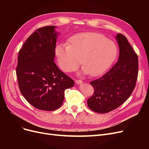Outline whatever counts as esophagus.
<instances>
[{"label": "esophagus", "mask_w": 149, "mask_h": 149, "mask_svg": "<svg viewBox=\"0 0 149 149\" xmlns=\"http://www.w3.org/2000/svg\"><path fill=\"white\" fill-rule=\"evenodd\" d=\"M75 83H76V84H81V83H83V81L81 80H80V79H76V80H75Z\"/></svg>", "instance_id": "1"}]
</instances>
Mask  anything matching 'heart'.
Wrapping results in <instances>:
<instances>
[{"label": "heart", "instance_id": "obj_1", "mask_svg": "<svg viewBox=\"0 0 149 149\" xmlns=\"http://www.w3.org/2000/svg\"><path fill=\"white\" fill-rule=\"evenodd\" d=\"M118 55L116 44L97 33H86L71 37L68 46L58 45L55 55L60 68L66 73L74 71L79 60L85 73L97 76L109 68Z\"/></svg>", "mask_w": 149, "mask_h": 149}]
</instances>
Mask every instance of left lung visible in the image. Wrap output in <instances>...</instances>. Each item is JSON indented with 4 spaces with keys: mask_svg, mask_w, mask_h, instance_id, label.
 <instances>
[{
    "mask_svg": "<svg viewBox=\"0 0 149 149\" xmlns=\"http://www.w3.org/2000/svg\"><path fill=\"white\" fill-rule=\"evenodd\" d=\"M119 47V60L101 78L91 81L94 91L88 106L98 113L118 108L131 95L138 76V56L124 35L116 36Z\"/></svg>",
    "mask_w": 149,
    "mask_h": 149,
    "instance_id": "8db88e82",
    "label": "left lung"
}]
</instances>
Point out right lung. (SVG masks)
<instances>
[{
	"instance_id": "obj_1",
	"label": "right lung",
	"mask_w": 149,
	"mask_h": 149,
	"mask_svg": "<svg viewBox=\"0 0 149 149\" xmlns=\"http://www.w3.org/2000/svg\"><path fill=\"white\" fill-rule=\"evenodd\" d=\"M55 26L40 28L20 48L16 74L22 95L31 105L43 111L58 109L65 91L74 81L58 68L54 58L58 33Z\"/></svg>"
}]
</instances>
